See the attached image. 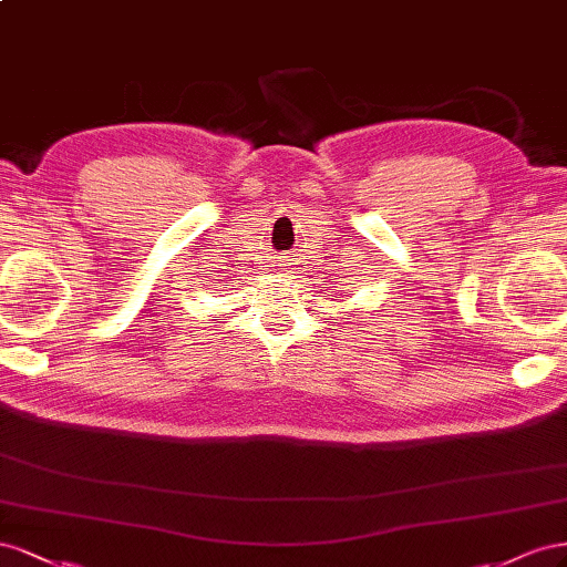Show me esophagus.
Masks as SVG:
<instances>
[{
    "mask_svg": "<svg viewBox=\"0 0 567 567\" xmlns=\"http://www.w3.org/2000/svg\"><path fill=\"white\" fill-rule=\"evenodd\" d=\"M280 266H282V268H280V270H287V268H285V266H287V264H280Z\"/></svg>",
    "mask_w": 567,
    "mask_h": 567,
    "instance_id": "34e87169",
    "label": "esophagus"
}]
</instances>
